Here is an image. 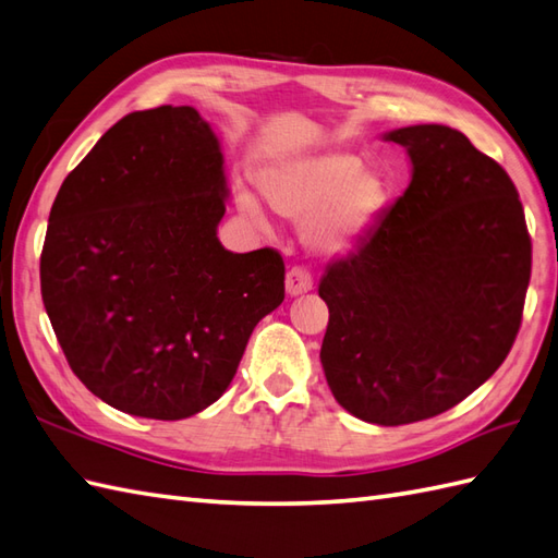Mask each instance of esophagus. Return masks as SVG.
<instances>
[{
  "label": "esophagus",
  "instance_id": "obj_1",
  "mask_svg": "<svg viewBox=\"0 0 558 558\" xmlns=\"http://www.w3.org/2000/svg\"><path fill=\"white\" fill-rule=\"evenodd\" d=\"M313 289V275L307 267H291L287 275V291L289 295H301Z\"/></svg>",
  "mask_w": 558,
  "mask_h": 558
}]
</instances>
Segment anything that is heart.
Listing matches in <instances>:
<instances>
[{
	"instance_id": "heart-1",
	"label": "heart",
	"mask_w": 558,
	"mask_h": 558,
	"mask_svg": "<svg viewBox=\"0 0 558 558\" xmlns=\"http://www.w3.org/2000/svg\"><path fill=\"white\" fill-rule=\"evenodd\" d=\"M259 189L279 215L305 219L303 236L322 253L351 251L387 203L379 171L363 167L361 155L345 150L283 159L259 174ZM241 209L265 225L263 209L251 195H241Z\"/></svg>"
}]
</instances>
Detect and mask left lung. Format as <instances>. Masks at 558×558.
<instances>
[{"label": "left lung", "mask_w": 558, "mask_h": 558, "mask_svg": "<svg viewBox=\"0 0 558 558\" xmlns=\"http://www.w3.org/2000/svg\"><path fill=\"white\" fill-rule=\"evenodd\" d=\"M413 181L319 281L322 367L345 411L384 427L461 403L506 361L523 322L532 241L515 185L461 131H391Z\"/></svg>", "instance_id": "obj_1"}]
</instances>
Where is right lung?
<instances>
[{"mask_svg": "<svg viewBox=\"0 0 558 558\" xmlns=\"http://www.w3.org/2000/svg\"><path fill=\"white\" fill-rule=\"evenodd\" d=\"M225 159L193 107L119 119L54 197L40 291L85 387L153 420L227 391L255 325L283 301L275 247L229 253Z\"/></svg>", "mask_w": 558, "mask_h": 558, "instance_id": "1", "label": "right lung"}]
</instances>
